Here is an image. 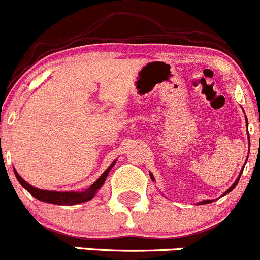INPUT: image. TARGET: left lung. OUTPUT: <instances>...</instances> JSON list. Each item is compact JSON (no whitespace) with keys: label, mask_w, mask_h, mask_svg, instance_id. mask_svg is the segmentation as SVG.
<instances>
[{"label":"left lung","mask_w":260,"mask_h":260,"mask_svg":"<svg viewBox=\"0 0 260 260\" xmlns=\"http://www.w3.org/2000/svg\"><path fill=\"white\" fill-rule=\"evenodd\" d=\"M245 120H246V129H248V119H246V116H245ZM243 169H244V167H243ZM243 169H241V171H240V174H239V177H238V178H236V181L234 182V183H233V186H231L230 188H229L228 191H226L225 193L222 194V196H225V194H228L229 192H231V191H233L234 188H235V187H236V184H238V182H239V179H240V176H241V173H243ZM150 178L153 179V181H155V179H154V177H153V174H151V173H150ZM211 202H212V200H205V201H201V202H200V205H206V204H211Z\"/></svg>","instance_id":"8db88e82"}]
</instances>
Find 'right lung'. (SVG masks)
<instances>
[{"label":"right lung","instance_id":"add662e5","mask_svg":"<svg viewBox=\"0 0 260 260\" xmlns=\"http://www.w3.org/2000/svg\"><path fill=\"white\" fill-rule=\"evenodd\" d=\"M115 163H116V160H115L114 163H112L111 166H110L109 168L104 172V174H102V176L100 177V178L97 179V181L94 182V183L92 184L88 189H86V191H83V192L44 191V189L35 188L34 186H31V184L27 183L25 179H22L21 177H20V174L17 173L16 169H14V172H15V176H16L17 181L20 182V184H21V186L24 187V188L26 189V191L29 192L31 196H34L35 199H38L39 201L48 202V204H53V205H71L72 206V205L82 204V202L89 201V200L93 199L94 194H96V192L99 191L102 186H104L105 181H106L107 176H109L110 171H111L112 167L115 166Z\"/></svg>","mask_w":260,"mask_h":260}]
</instances>
